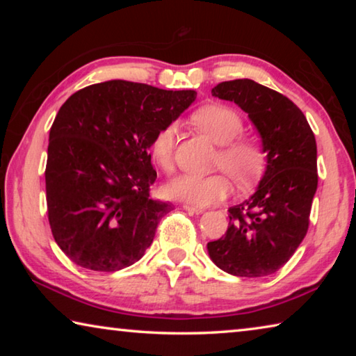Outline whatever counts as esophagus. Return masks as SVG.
Returning a JSON list of instances; mask_svg holds the SVG:
<instances>
[{
	"label": "esophagus",
	"mask_w": 356,
	"mask_h": 356,
	"mask_svg": "<svg viewBox=\"0 0 356 356\" xmlns=\"http://www.w3.org/2000/svg\"><path fill=\"white\" fill-rule=\"evenodd\" d=\"M184 209L188 210V212H191V213H202V212H204L202 207L191 206V204H184Z\"/></svg>",
	"instance_id": "34e87169"
}]
</instances>
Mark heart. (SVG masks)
<instances>
[{
    "mask_svg": "<svg viewBox=\"0 0 356 356\" xmlns=\"http://www.w3.org/2000/svg\"><path fill=\"white\" fill-rule=\"evenodd\" d=\"M193 122L210 140L221 144L215 165L228 174L240 188L256 184L267 166V154L261 143L238 136L243 131V119L231 106L212 104L193 113ZM177 138V124H166L156 131L150 143V155L161 170L170 172L174 165V146ZM166 195L174 200L207 206L218 202L229 195L231 182L222 172L182 174L166 185Z\"/></svg>",
    "mask_w": 356,
    "mask_h": 356,
    "instance_id": "obj_1",
    "label": "heart"
}]
</instances>
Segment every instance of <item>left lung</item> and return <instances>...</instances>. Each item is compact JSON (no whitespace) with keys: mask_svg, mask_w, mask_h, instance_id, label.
Wrapping results in <instances>:
<instances>
[{"mask_svg":"<svg viewBox=\"0 0 356 356\" xmlns=\"http://www.w3.org/2000/svg\"><path fill=\"white\" fill-rule=\"evenodd\" d=\"M212 95L248 113L267 168L254 195L229 207L227 231L207 243L209 256L229 275L262 278L278 272L308 232L318 180L316 138L292 100L248 78L216 84Z\"/></svg>","mask_w":356,"mask_h":356,"instance_id":"1","label":"left lung"}]
</instances>
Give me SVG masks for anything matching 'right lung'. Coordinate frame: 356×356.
<instances>
[{
  "label": "right lung",
  "mask_w": 356,
  "mask_h": 356,
  "mask_svg": "<svg viewBox=\"0 0 356 356\" xmlns=\"http://www.w3.org/2000/svg\"><path fill=\"white\" fill-rule=\"evenodd\" d=\"M196 99L111 80L72 94L50 129L45 168L48 221L72 262L118 272L144 256L170 202L149 197L156 172L150 143Z\"/></svg>",
  "instance_id": "1"
}]
</instances>
